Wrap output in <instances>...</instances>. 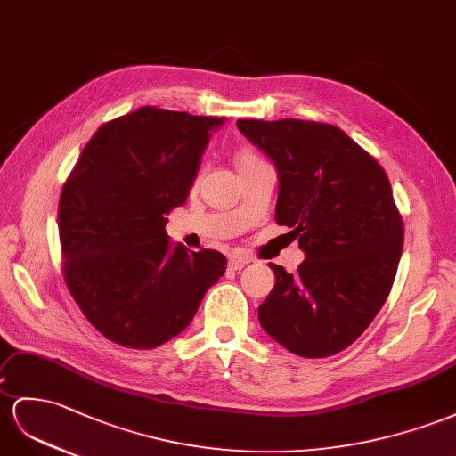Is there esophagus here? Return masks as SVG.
<instances>
[{
    "label": "esophagus",
    "instance_id": "1",
    "mask_svg": "<svg viewBox=\"0 0 456 456\" xmlns=\"http://www.w3.org/2000/svg\"><path fill=\"white\" fill-rule=\"evenodd\" d=\"M248 262H250V258H247V256L235 254V256H231V258H229V267H231V270H242V267L247 265Z\"/></svg>",
    "mask_w": 456,
    "mask_h": 456
}]
</instances>
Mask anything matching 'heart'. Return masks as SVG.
<instances>
[{
	"mask_svg": "<svg viewBox=\"0 0 456 456\" xmlns=\"http://www.w3.org/2000/svg\"><path fill=\"white\" fill-rule=\"evenodd\" d=\"M262 159L254 154V151L250 150H240L239 156H237V163H239V169H244V167H250V166H256V163H260Z\"/></svg>",
	"mask_w": 456,
	"mask_h": 456,
	"instance_id": "b5f03b06",
	"label": "heart"
}]
</instances>
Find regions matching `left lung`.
<instances>
[{
    "label": "left lung",
    "instance_id": "1",
    "mask_svg": "<svg viewBox=\"0 0 456 456\" xmlns=\"http://www.w3.org/2000/svg\"><path fill=\"white\" fill-rule=\"evenodd\" d=\"M275 163V221L298 239V272L270 264L275 285L258 308L264 331L293 354L325 358L353 345L393 287L404 229L387 173L328 123L239 119Z\"/></svg>",
    "mask_w": 456,
    "mask_h": 456
}]
</instances>
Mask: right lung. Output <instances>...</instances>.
<instances>
[{"label":"right lung","instance_id":"1","mask_svg":"<svg viewBox=\"0 0 456 456\" xmlns=\"http://www.w3.org/2000/svg\"><path fill=\"white\" fill-rule=\"evenodd\" d=\"M225 117L140 108L83 148L57 209L63 277L86 320L126 348H156L194 318L227 270L217 250L171 247L167 214L186 202Z\"/></svg>","mask_w":456,"mask_h":456}]
</instances>
